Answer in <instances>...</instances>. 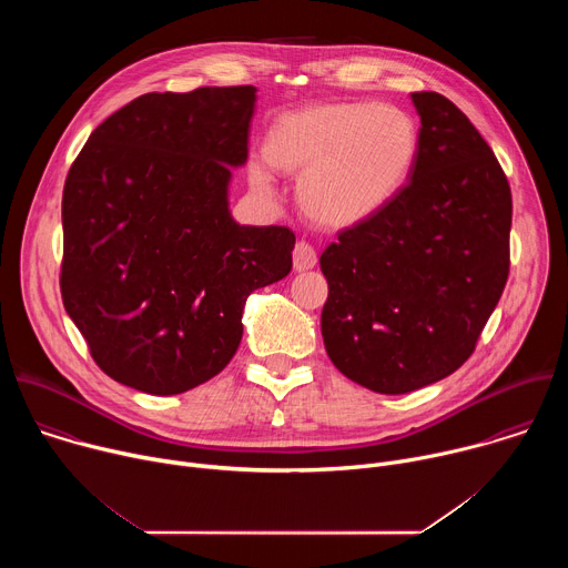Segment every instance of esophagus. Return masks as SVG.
<instances>
[{"label":"esophagus","mask_w":568,"mask_h":568,"mask_svg":"<svg viewBox=\"0 0 568 568\" xmlns=\"http://www.w3.org/2000/svg\"><path fill=\"white\" fill-rule=\"evenodd\" d=\"M314 265H316V250L305 240L296 242V247H294V270L296 272H305V270H312Z\"/></svg>","instance_id":"1"}]
</instances>
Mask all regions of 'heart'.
Returning a JSON list of instances; mask_svg holds the SVG:
<instances>
[{
  "label": "heart",
  "mask_w": 568,
  "mask_h": 568,
  "mask_svg": "<svg viewBox=\"0 0 568 568\" xmlns=\"http://www.w3.org/2000/svg\"><path fill=\"white\" fill-rule=\"evenodd\" d=\"M420 145L416 121L399 108L328 103L278 116L265 139L272 166L303 173L298 197L307 215L328 226H351L377 213L407 182ZM263 193L274 178L263 159L250 164Z\"/></svg>",
  "instance_id": "1"
}]
</instances>
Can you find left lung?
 Here are the masks:
<instances>
[{"label":"left lung","instance_id":"1","mask_svg":"<svg viewBox=\"0 0 568 568\" xmlns=\"http://www.w3.org/2000/svg\"><path fill=\"white\" fill-rule=\"evenodd\" d=\"M416 164L377 213L321 254V335L333 364L386 395L460 368L510 272L513 195L469 119L443 94L414 92Z\"/></svg>","mask_w":568,"mask_h":568}]
</instances>
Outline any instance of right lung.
<instances>
[{"instance_id":"right-lung-1","label":"right lung","mask_w":568,"mask_h":568,"mask_svg":"<svg viewBox=\"0 0 568 568\" xmlns=\"http://www.w3.org/2000/svg\"><path fill=\"white\" fill-rule=\"evenodd\" d=\"M254 105V85L143 94L69 169L62 303L99 368L130 388L178 395L215 377L240 346L247 296L292 270V229L229 211Z\"/></svg>"}]
</instances>
